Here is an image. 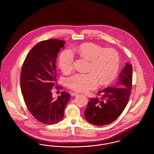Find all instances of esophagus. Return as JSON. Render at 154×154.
<instances>
[{"mask_svg": "<svg viewBox=\"0 0 154 154\" xmlns=\"http://www.w3.org/2000/svg\"><path fill=\"white\" fill-rule=\"evenodd\" d=\"M71 96H77V95H78L79 94H78V93L77 92H72L71 94Z\"/></svg>", "mask_w": 154, "mask_h": 154, "instance_id": "esophagus-1", "label": "esophagus"}]
</instances>
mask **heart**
I'll use <instances>...</instances> for the list:
<instances>
[{"label":"heart","instance_id":"obj_1","mask_svg":"<svg viewBox=\"0 0 154 154\" xmlns=\"http://www.w3.org/2000/svg\"><path fill=\"white\" fill-rule=\"evenodd\" d=\"M81 57L90 61L88 74H76L67 80L68 86L74 91L86 92L94 89L98 85L110 83L117 74L120 63L117 52L112 48H106L92 43H85L74 49ZM59 67L65 74L74 69V55L69 50L62 52L58 59Z\"/></svg>","mask_w":154,"mask_h":154}]
</instances>
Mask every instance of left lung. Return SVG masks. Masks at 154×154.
Returning a JSON list of instances; mask_svg holds the SVG:
<instances>
[{
	"label": "left lung",
	"mask_w": 154,
	"mask_h": 154,
	"mask_svg": "<svg viewBox=\"0 0 154 154\" xmlns=\"http://www.w3.org/2000/svg\"><path fill=\"white\" fill-rule=\"evenodd\" d=\"M132 65L127 63L114 87L98 92L100 99L91 98L85 111L86 120L96 125L114 122L122 114L129 100L132 86Z\"/></svg>",
	"instance_id": "8db88e82"
}]
</instances>
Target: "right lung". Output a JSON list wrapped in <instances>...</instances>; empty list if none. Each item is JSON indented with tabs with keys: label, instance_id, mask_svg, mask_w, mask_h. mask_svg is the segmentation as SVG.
<instances>
[{
	"label": "right lung",
	"instance_id": "right-lung-1",
	"mask_svg": "<svg viewBox=\"0 0 154 154\" xmlns=\"http://www.w3.org/2000/svg\"><path fill=\"white\" fill-rule=\"evenodd\" d=\"M65 43L57 39L40 42L30 50L22 66L20 85L24 102L32 116L45 124L61 121L70 99L65 92L57 99L52 93L57 83L56 60Z\"/></svg>",
	"mask_w": 154,
	"mask_h": 154
}]
</instances>
